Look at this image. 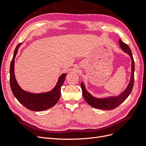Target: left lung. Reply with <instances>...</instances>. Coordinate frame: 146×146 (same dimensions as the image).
Wrapping results in <instances>:
<instances>
[{
  "instance_id": "left-lung-1",
  "label": "left lung",
  "mask_w": 146,
  "mask_h": 146,
  "mask_svg": "<svg viewBox=\"0 0 146 146\" xmlns=\"http://www.w3.org/2000/svg\"><path fill=\"white\" fill-rule=\"evenodd\" d=\"M119 46L122 49L129 54L131 58V76L130 82L128 85L127 89L123 91L121 94L117 97H110L108 98L105 99H98L94 98L88 92L85 88V85L83 83H81V88L82 90L83 96L86 102L91 105V107L102 109V110H113L117 107L119 105H121L123 101L129 97L130 94L133 89L134 85V71H135V62L133 60V55L131 51V49L127 44L123 42L121 39L119 40Z\"/></svg>"
}]
</instances>
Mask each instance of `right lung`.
<instances>
[{
    "mask_svg": "<svg viewBox=\"0 0 146 146\" xmlns=\"http://www.w3.org/2000/svg\"><path fill=\"white\" fill-rule=\"evenodd\" d=\"M23 42L16 46L10 64V84L11 91L15 98L27 109L34 111H41L50 108L58 102L60 98L61 88L66 76V74L61 75L58 83L51 91L41 94H33L22 90L17 83L15 76V58L18 48Z\"/></svg>",
    "mask_w": 146,
    "mask_h": 146,
    "instance_id": "right-lung-1",
    "label": "right lung"
}]
</instances>
